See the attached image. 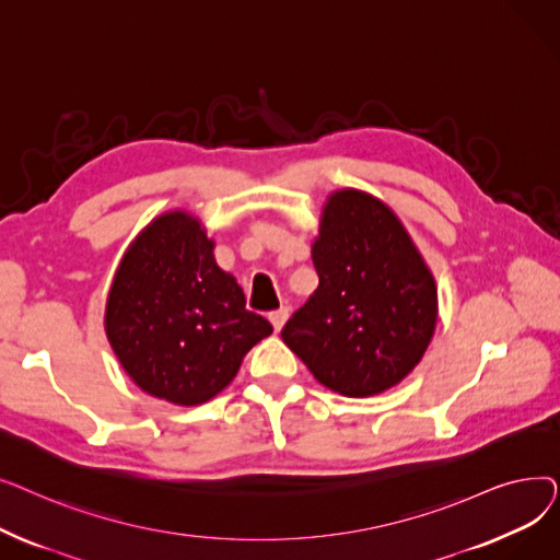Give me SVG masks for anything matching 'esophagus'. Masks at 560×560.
I'll list each match as a JSON object with an SVG mask.
<instances>
[{
    "instance_id": "34e87169",
    "label": "esophagus",
    "mask_w": 560,
    "mask_h": 560,
    "mask_svg": "<svg viewBox=\"0 0 560 560\" xmlns=\"http://www.w3.org/2000/svg\"><path fill=\"white\" fill-rule=\"evenodd\" d=\"M285 319H288V308H279V311L270 313V322H272L275 331H281V327L285 325Z\"/></svg>"
}]
</instances>
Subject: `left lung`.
<instances>
[{
	"instance_id": "obj_1",
	"label": "left lung",
	"mask_w": 560,
	"mask_h": 560,
	"mask_svg": "<svg viewBox=\"0 0 560 560\" xmlns=\"http://www.w3.org/2000/svg\"><path fill=\"white\" fill-rule=\"evenodd\" d=\"M319 285L281 329L322 386L370 397L413 370L435 329V283L386 203L334 192L313 245Z\"/></svg>"
}]
</instances>
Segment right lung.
I'll return each mask as SVG.
<instances>
[{"instance_id": "obj_1", "label": "right lung", "mask_w": 560, "mask_h": 560, "mask_svg": "<svg viewBox=\"0 0 560 560\" xmlns=\"http://www.w3.org/2000/svg\"><path fill=\"white\" fill-rule=\"evenodd\" d=\"M106 336L127 374L159 399L197 406L224 390L272 334L222 272L195 218H156L127 249L106 304Z\"/></svg>"}]
</instances>
